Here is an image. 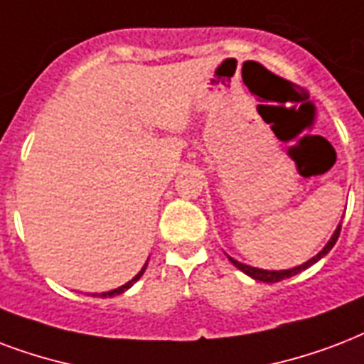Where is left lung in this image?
<instances>
[{"instance_id": "1", "label": "left lung", "mask_w": 364, "mask_h": 364, "mask_svg": "<svg viewBox=\"0 0 364 364\" xmlns=\"http://www.w3.org/2000/svg\"><path fill=\"white\" fill-rule=\"evenodd\" d=\"M340 231H342V223L338 225V229L334 231V235H332V238H330L328 242H326V246H324L321 252H318L317 256L311 257L309 262L301 263V265H298V267L294 269H284V271H265V269H257V267H250V265H244V263L237 262V259H232V257H229V262L235 265V267H238L242 273H246L248 277H252V279H256V281H262V282H279L282 281V279H290V277H294V274L301 273V271H305L307 267H311L313 263H317L321 257H324L326 254H328L330 250L334 248V244H336L338 237H340Z\"/></svg>"}]
</instances>
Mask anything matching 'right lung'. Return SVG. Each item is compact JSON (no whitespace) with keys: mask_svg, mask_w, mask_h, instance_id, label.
<instances>
[{"mask_svg":"<svg viewBox=\"0 0 364 364\" xmlns=\"http://www.w3.org/2000/svg\"><path fill=\"white\" fill-rule=\"evenodd\" d=\"M145 269H146V263H145V267L141 269V271H139L137 274H135V277H133L132 281L129 282H126V284H124V287H120V288H114V290H110V292H102V294H95V296H101V298H110V296H116V294H122V292H126L127 288H132L133 284H135V282L139 281V279H141V274L145 273Z\"/></svg>","mask_w":364,"mask_h":364,"instance_id":"add662e5","label":"right lung"}]
</instances>
